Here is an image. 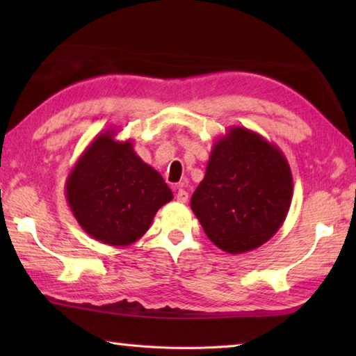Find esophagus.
<instances>
[{
    "label": "esophagus",
    "mask_w": 356,
    "mask_h": 356,
    "mask_svg": "<svg viewBox=\"0 0 356 356\" xmlns=\"http://www.w3.org/2000/svg\"><path fill=\"white\" fill-rule=\"evenodd\" d=\"M176 200L179 202H186L188 201V193H186L184 188H179L176 193Z\"/></svg>",
    "instance_id": "34e87169"
}]
</instances>
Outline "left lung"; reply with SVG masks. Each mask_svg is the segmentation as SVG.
Returning <instances> with one entry per match:
<instances>
[{
	"instance_id": "8db88e82",
	"label": "left lung",
	"mask_w": 356,
	"mask_h": 356,
	"mask_svg": "<svg viewBox=\"0 0 356 356\" xmlns=\"http://www.w3.org/2000/svg\"><path fill=\"white\" fill-rule=\"evenodd\" d=\"M292 195L291 166L281 149L256 131L231 127L213 143L190 206L210 242L242 254L278 232Z\"/></svg>"
}]
</instances>
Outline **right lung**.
Wrapping results in <instances>:
<instances>
[{"label":"right lung","instance_id":"right-lung-1","mask_svg":"<svg viewBox=\"0 0 356 356\" xmlns=\"http://www.w3.org/2000/svg\"><path fill=\"white\" fill-rule=\"evenodd\" d=\"M116 130L99 134L65 180V197L83 231L110 246H129L152 225L172 191L159 171L140 159Z\"/></svg>","mask_w":356,"mask_h":356}]
</instances>
